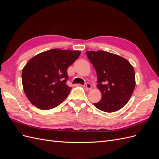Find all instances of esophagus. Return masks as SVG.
Instances as JSON below:
<instances>
[{"instance_id":"34e87169","label":"esophagus","mask_w":159,"mask_h":159,"mask_svg":"<svg viewBox=\"0 0 159 159\" xmlns=\"http://www.w3.org/2000/svg\"><path fill=\"white\" fill-rule=\"evenodd\" d=\"M85 89L87 90H91V85L89 83H86Z\"/></svg>"}]
</instances>
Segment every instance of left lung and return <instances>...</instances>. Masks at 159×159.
Here are the masks:
<instances>
[{"label": "left lung", "mask_w": 159, "mask_h": 159, "mask_svg": "<svg viewBox=\"0 0 159 159\" xmlns=\"http://www.w3.org/2000/svg\"><path fill=\"white\" fill-rule=\"evenodd\" d=\"M86 54L96 70L97 87L102 93V99L94 105L107 113L117 111L127 103L135 87L133 66L108 52L87 51Z\"/></svg>", "instance_id": "1"}]
</instances>
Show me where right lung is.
<instances>
[{"mask_svg": "<svg viewBox=\"0 0 159 159\" xmlns=\"http://www.w3.org/2000/svg\"><path fill=\"white\" fill-rule=\"evenodd\" d=\"M81 52L52 49L34 56L24 67V91L32 105L42 110L57 107L68 97V68Z\"/></svg>", "mask_w": 159, "mask_h": 159, "instance_id": "obj_1", "label": "right lung"}]
</instances>
